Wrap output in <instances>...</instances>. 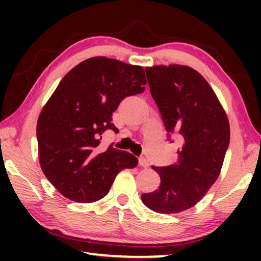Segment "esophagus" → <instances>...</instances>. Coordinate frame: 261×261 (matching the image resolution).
<instances>
[{
    "label": "esophagus",
    "mask_w": 261,
    "mask_h": 261,
    "mask_svg": "<svg viewBox=\"0 0 261 261\" xmlns=\"http://www.w3.org/2000/svg\"><path fill=\"white\" fill-rule=\"evenodd\" d=\"M138 161H139V165L143 168H147L149 166V163H148V161L146 160V158H145V156H139Z\"/></svg>",
    "instance_id": "34e87169"
}]
</instances>
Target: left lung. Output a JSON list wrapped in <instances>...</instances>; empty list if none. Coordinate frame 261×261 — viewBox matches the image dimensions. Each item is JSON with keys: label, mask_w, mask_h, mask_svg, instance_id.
Instances as JSON below:
<instances>
[{"label": "left lung", "mask_w": 261, "mask_h": 261, "mask_svg": "<svg viewBox=\"0 0 261 261\" xmlns=\"http://www.w3.org/2000/svg\"><path fill=\"white\" fill-rule=\"evenodd\" d=\"M168 140L178 135L177 162L152 167L160 187L141 200L156 213L175 214L202 199L218 179L230 140V126L218 96L201 74L178 64L145 69Z\"/></svg>", "instance_id": "obj_1"}]
</instances>
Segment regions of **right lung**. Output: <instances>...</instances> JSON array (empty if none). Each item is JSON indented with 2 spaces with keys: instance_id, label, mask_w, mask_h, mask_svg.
Here are the masks:
<instances>
[{
  "instance_id": "right-lung-1",
  "label": "right lung",
  "mask_w": 261,
  "mask_h": 261,
  "mask_svg": "<svg viewBox=\"0 0 261 261\" xmlns=\"http://www.w3.org/2000/svg\"><path fill=\"white\" fill-rule=\"evenodd\" d=\"M146 83L141 67L103 56L83 61L60 82L38 118L37 138L43 174L65 198L99 200L121 170L137 166L131 153L99 145L106 130L118 132L112 121L121 101L143 93Z\"/></svg>"
}]
</instances>
